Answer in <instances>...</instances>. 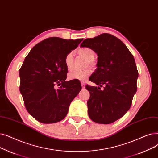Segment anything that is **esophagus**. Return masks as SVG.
Masks as SVG:
<instances>
[{
  "mask_svg": "<svg viewBox=\"0 0 158 158\" xmlns=\"http://www.w3.org/2000/svg\"><path fill=\"white\" fill-rule=\"evenodd\" d=\"M81 86L83 88H85V83L84 81H81Z\"/></svg>",
  "mask_w": 158,
  "mask_h": 158,
  "instance_id": "obj_1",
  "label": "esophagus"
}]
</instances>
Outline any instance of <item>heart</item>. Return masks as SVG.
I'll list each match as a JSON object with an SVG mask.
<instances>
[{
	"instance_id": "b5f03b06",
	"label": "heart",
	"mask_w": 158,
	"mask_h": 158,
	"mask_svg": "<svg viewBox=\"0 0 158 158\" xmlns=\"http://www.w3.org/2000/svg\"><path fill=\"white\" fill-rule=\"evenodd\" d=\"M77 54L81 57L86 59L85 66H95L96 62L94 59L95 56V52L90 48H82L77 50ZM64 63L68 70H71L73 66V52L67 53L64 58ZM90 68H86L83 70H74L68 74V79L70 80L77 79L80 81L86 80L88 77L91 74Z\"/></svg>"
}]
</instances>
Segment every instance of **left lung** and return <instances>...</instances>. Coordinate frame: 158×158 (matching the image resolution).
<instances>
[{
  "instance_id": "obj_1",
  "label": "left lung",
  "mask_w": 158,
  "mask_h": 158,
  "mask_svg": "<svg viewBox=\"0 0 158 158\" xmlns=\"http://www.w3.org/2000/svg\"><path fill=\"white\" fill-rule=\"evenodd\" d=\"M80 46L90 48L98 56V68L89 79L99 86H86L90 94L88 115L95 123L110 124L122 118L132 105L138 77L135 59L125 44L109 33L86 39Z\"/></svg>"
}]
</instances>
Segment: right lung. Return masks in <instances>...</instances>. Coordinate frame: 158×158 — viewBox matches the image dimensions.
<instances>
[{
    "label": "right lung",
    "instance_id": "add662e5",
    "mask_svg": "<svg viewBox=\"0 0 158 158\" xmlns=\"http://www.w3.org/2000/svg\"><path fill=\"white\" fill-rule=\"evenodd\" d=\"M83 40L47 38L26 57L19 70V89L27 111L37 121L55 123L67 115L81 86L77 80L65 81L68 68L64 58Z\"/></svg>",
    "mask_w": 158,
    "mask_h": 158
}]
</instances>
